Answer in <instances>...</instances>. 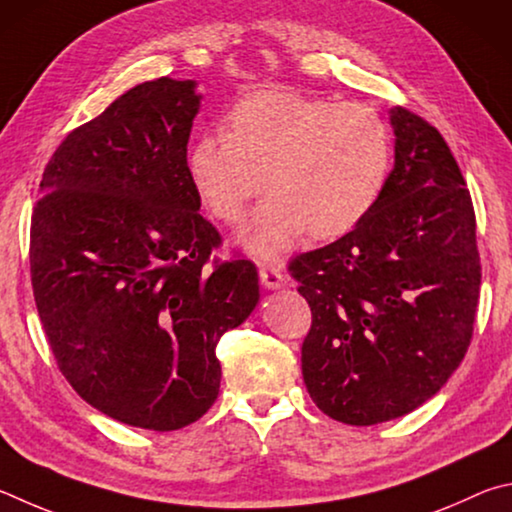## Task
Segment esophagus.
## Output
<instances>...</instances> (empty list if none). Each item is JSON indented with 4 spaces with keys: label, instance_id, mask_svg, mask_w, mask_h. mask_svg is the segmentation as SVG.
Segmentation results:
<instances>
[{
    "label": "esophagus",
    "instance_id": "esophagus-1",
    "mask_svg": "<svg viewBox=\"0 0 512 512\" xmlns=\"http://www.w3.org/2000/svg\"><path fill=\"white\" fill-rule=\"evenodd\" d=\"M258 276H261V283L267 290H279L285 285V276L281 272V267L274 265H261L258 267Z\"/></svg>",
    "mask_w": 512,
    "mask_h": 512
}]
</instances>
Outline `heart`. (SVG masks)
Here are the masks:
<instances>
[{"mask_svg":"<svg viewBox=\"0 0 512 512\" xmlns=\"http://www.w3.org/2000/svg\"><path fill=\"white\" fill-rule=\"evenodd\" d=\"M188 177L213 218L238 224L265 191L242 245L270 258L301 233L344 236L378 204L391 168L387 121L364 103L297 92L249 94L231 107L227 132L195 139Z\"/></svg>","mask_w":512,"mask_h":512,"instance_id":"obj_1","label":"heart"}]
</instances>
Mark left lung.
<instances>
[{
	"label": "left lung",
	"mask_w": 512,
	"mask_h": 512,
	"mask_svg": "<svg viewBox=\"0 0 512 512\" xmlns=\"http://www.w3.org/2000/svg\"><path fill=\"white\" fill-rule=\"evenodd\" d=\"M396 164L373 211L292 258L312 324L301 346L310 398L346 425L409 414L468 353L479 306L477 218L432 123L393 107Z\"/></svg>",
	"instance_id": "1"
}]
</instances>
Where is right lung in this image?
<instances>
[{"mask_svg": "<svg viewBox=\"0 0 512 512\" xmlns=\"http://www.w3.org/2000/svg\"><path fill=\"white\" fill-rule=\"evenodd\" d=\"M193 80L132 87L71 130L42 173L31 283L60 373L125 425L173 432L218 398L215 346L258 303L247 258L218 261L186 146Z\"/></svg>", "mask_w": 512, "mask_h": 512, "instance_id": "1", "label": "right lung"}]
</instances>
